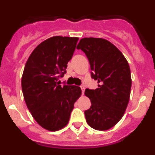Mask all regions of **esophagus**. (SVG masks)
<instances>
[{"label":"esophagus","mask_w":155,"mask_h":155,"mask_svg":"<svg viewBox=\"0 0 155 155\" xmlns=\"http://www.w3.org/2000/svg\"><path fill=\"white\" fill-rule=\"evenodd\" d=\"M81 88L82 94H84V86H81Z\"/></svg>","instance_id":"34e87169"}]
</instances>
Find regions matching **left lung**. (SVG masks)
Masks as SVG:
<instances>
[{"label":"left lung","instance_id":"8db88e82","mask_svg":"<svg viewBox=\"0 0 155 155\" xmlns=\"http://www.w3.org/2000/svg\"><path fill=\"white\" fill-rule=\"evenodd\" d=\"M77 49L85 53L91 78L99 83L95 90L84 91L91 104L84 111L86 121L97 130H109L121 120L128 105L132 84L130 66L123 53L102 38H83Z\"/></svg>","mask_w":155,"mask_h":155}]
</instances>
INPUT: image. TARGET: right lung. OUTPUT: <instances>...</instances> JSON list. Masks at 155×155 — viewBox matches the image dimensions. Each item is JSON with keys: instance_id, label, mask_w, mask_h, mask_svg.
Instances as JSON below:
<instances>
[{"instance_id": "obj_1", "label": "right lung", "mask_w": 155, "mask_h": 155, "mask_svg": "<svg viewBox=\"0 0 155 155\" xmlns=\"http://www.w3.org/2000/svg\"><path fill=\"white\" fill-rule=\"evenodd\" d=\"M78 38L53 36L41 42L28 57L21 78L27 107L35 121L50 131L68 124L74 105L81 94L78 86L61 85Z\"/></svg>"}]
</instances>
